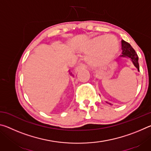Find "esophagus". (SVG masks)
<instances>
[{"mask_svg":"<svg viewBox=\"0 0 151 151\" xmlns=\"http://www.w3.org/2000/svg\"><path fill=\"white\" fill-rule=\"evenodd\" d=\"M86 68V66L85 65H83V64H80V65H78L77 66H76V71H79L81 70H83L85 69Z\"/></svg>","mask_w":151,"mask_h":151,"instance_id":"obj_1","label":"esophagus"}]
</instances>
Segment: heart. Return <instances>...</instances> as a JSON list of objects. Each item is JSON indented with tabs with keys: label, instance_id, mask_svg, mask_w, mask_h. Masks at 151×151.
I'll return each mask as SVG.
<instances>
[{
	"label": "heart",
	"instance_id": "b5f03b06",
	"mask_svg": "<svg viewBox=\"0 0 151 151\" xmlns=\"http://www.w3.org/2000/svg\"><path fill=\"white\" fill-rule=\"evenodd\" d=\"M119 44L112 35L99 36L93 38L80 46L83 52H90L86 60L93 68H101L107 65L117 53Z\"/></svg>",
	"mask_w": 151,
	"mask_h": 151
}]
</instances>
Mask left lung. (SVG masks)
<instances>
[{
  "instance_id": "8db88e82",
  "label": "left lung",
  "mask_w": 151,
  "mask_h": 151,
  "mask_svg": "<svg viewBox=\"0 0 151 151\" xmlns=\"http://www.w3.org/2000/svg\"><path fill=\"white\" fill-rule=\"evenodd\" d=\"M121 46H122V55L119 56V57L123 58H129L131 62L133 64L134 66L137 68L138 71H139V57L137 54L135 52L134 48L131 47V45L124 41V40H121ZM106 103H108L106 102ZM111 104V103H109Z\"/></svg>"
}]
</instances>
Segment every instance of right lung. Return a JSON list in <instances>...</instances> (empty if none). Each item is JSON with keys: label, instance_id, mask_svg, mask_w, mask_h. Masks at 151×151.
<instances>
[{"label": "right lung", "instance_id": "add662e5", "mask_svg": "<svg viewBox=\"0 0 151 151\" xmlns=\"http://www.w3.org/2000/svg\"><path fill=\"white\" fill-rule=\"evenodd\" d=\"M69 74H70V75H72V73H70L69 72Z\"/></svg>", "mask_w": 151, "mask_h": 151}]
</instances>
